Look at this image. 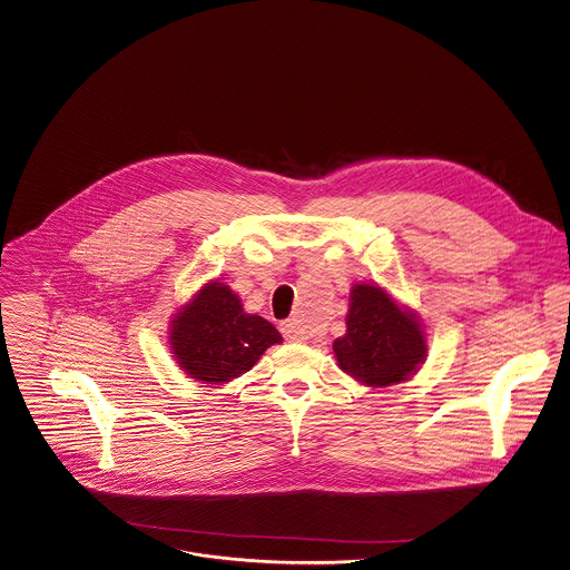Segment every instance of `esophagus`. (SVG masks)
I'll return each instance as SVG.
<instances>
[{
    "label": "esophagus",
    "mask_w": 570,
    "mask_h": 570,
    "mask_svg": "<svg viewBox=\"0 0 570 570\" xmlns=\"http://www.w3.org/2000/svg\"><path fill=\"white\" fill-rule=\"evenodd\" d=\"M282 334L286 341H293V343H304L308 338L306 330L302 327L299 321L295 318H288V321H282Z\"/></svg>",
    "instance_id": "1"
}]
</instances>
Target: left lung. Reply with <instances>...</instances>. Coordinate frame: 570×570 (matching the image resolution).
Returning a JSON list of instances; mask_svg holds the SVG:
<instances>
[{
	"label": "left lung",
	"mask_w": 570,
	"mask_h": 570,
	"mask_svg": "<svg viewBox=\"0 0 570 570\" xmlns=\"http://www.w3.org/2000/svg\"><path fill=\"white\" fill-rule=\"evenodd\" d=\"M341 370L370 386L409 380L426 358L417 318L404 313L380 286L356 284L347 332L332 345Z\"/></svg>",
	"instance_id": "left-lung-1"
}]
</instances>
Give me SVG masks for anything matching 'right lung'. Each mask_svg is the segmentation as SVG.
Segmentation results:
<instances>
[{
  "instance_id": "1",
  "label": "right lung",
  "mask_w": 570,
  "mask_h": 570,
  "mask_svg": "<svg viewBox=\"0 0 570 570\" xmlns=\"http://www.w3.org/2000/svg\"><path fill=\"white\" fill-rule=\"evenodd\" d=\"M282 341L273 323L247 315L225 284H207L173 318L170 345L179 365L200 382H229L249 372L266 347Z\"/></svg>"
}]
</instances>
